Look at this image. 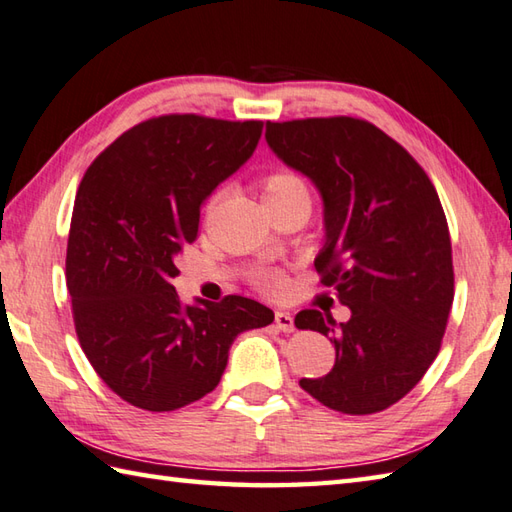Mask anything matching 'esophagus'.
<instances>
[{
    "label": "esophagus",
    "mask_w": 512,
    "mask_h": 512,
    "mask_svg": "<svg viewBox=\"0 0 512 512\" xmlns=\"http://www.w3.org/2000/svg\"><path fill=\"white\" fill-rule=\"evenodd\" d=\"M274 320H276V327H278L280 331H285V333L294 331V316L287 314V311H276Z\"/></svg>",
    "instance_id": "34e87169"
}]
</instances>
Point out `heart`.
<instances>
[{
	"mask_svg": "<svg viewBox=\"0 0 512 512\" xmlns=\"http://www.w3.org/2000/svg\"><path fill=\"white\" fill-rule=\"evenodd\" d=\"M263 198L265 203L287 205V203H305L309 205V187L294 172H271L263 179ZM254 283L265 294H278L283 289V276L271 269H258L254 274Z\"/></svg>",
	"mask_w": 512,
	"mask_h": 512,
	"instance_id": "1",
	"label": "heart"
}]
</instances>
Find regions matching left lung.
Returning a JSON list of instances; mask_svg holds the SVG:
<instances>
[{
    "instance_id": "8db88e82",
    "label": "left lung",
    "mask_w": 512,
    "mask_h": 512,
    "mask_svg": "<svg viewBox=\"0 0 512 512\" xmlns=\"http://www.w3.org/2000/svg\"><path fill=\"white\" fill-rule=\"evenodd\" d=\"M267 145L316 185L325 245L322 283L347 322L316 309L298 329L336 347L333 369L300 387L333 411L369 415L402 400L431 367L453 305V256L440 196L400 143L353 117L267 121Z\"/></svg>"
}]
</instances>
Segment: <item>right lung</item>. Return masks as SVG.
Here are the masks:
<instances>
[{
  "label": "right lung",
  "mask_w": 512,
  "mask_h": 512,
  "mask_svg": "<svg viewBox=\"0 0 512 512\" xmlns=\"http://www.w3.org/2000/svg\"><path fill=\"white\" fill-rule=\"evenodd\" d=\"M260 134L263 121L165 114L123 132L83 174L66 254L72 316L92 369L132 406L161 413L201 400L232 342L274 320L243 296L183 305L172 285L203 201Z\"/></svg>",
  "instance_id": "1"
}]
</instances>
